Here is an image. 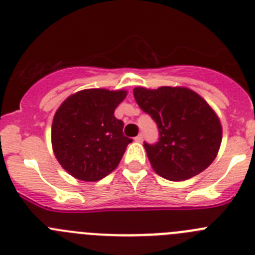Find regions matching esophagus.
Listing matches in <instances>:
<instances>
[{"mask_svg": "<svg viewBox=\"0 0 255 255\" xmlns=\"http://www.w3.org/2000/svg\"><path fill=\"white\" fill-rule=\"evenodd\" d=\"M134 141L135 142H139V143H141V142L143 141V135L138 134V135H137V137H134Z\"/></svg>", "mask_w": 255, "mask_h": 255, "instance_id": "1", "label": "esophagus"}]
</instances>
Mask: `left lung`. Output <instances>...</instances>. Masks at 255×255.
Wrapping results in <instances>:
<instances>
[{"instance_id": "1", "label": "left lung", "mask_w": 255, "mask_h": 255, "mask_svg": "<svg viewBox=\"0 0 255 255\" xmlns=\"http://www.w3.org/2000/svg\"><path fill=\"white\" fill-rule=\"evenodd\" d=\"M139 108L157 123L160 138L144 143L152 168L170 181L203 172L215 160L223 138L220 120L194 90L185 87L133 89Z\"/></svg>"}]
</instances>
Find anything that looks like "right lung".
I'll return each instance as SVG.
<instances>
[{
	"instance_id": "1",
	"label": "right lung",
	"mask_w": 255,
	"mask_h": 255,
	"mask_svg": "<svg viewBox=\"0 0 255 255\" xmlns=\"http://www.w3.org/2000/svg\"><path fill=\"white\" fill-rule=\"evenodd\" d=\"M127 90L84 89L65 99L51 126L52 151L61 167L82 181H99L120 165L132 139L114 111Z\"/></svg>"
}]
</instances>
